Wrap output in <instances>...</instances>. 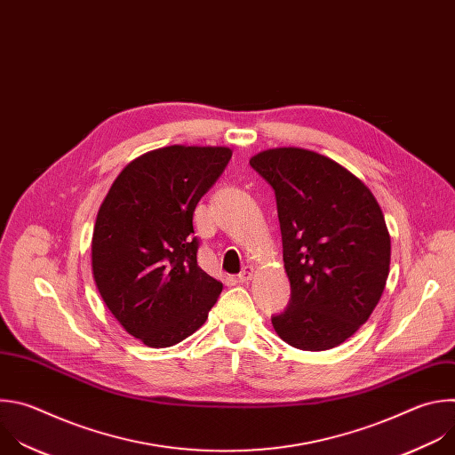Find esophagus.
<instances>
[{
	"label": "esophagus",
	"mask_w": 455,
	"mask_h": 455,
	"mask_svg": "<svg viewBox=\"0 0 455 455\" xmlns=\"http://www.w3.org/2000/svg\"><path fill=\"white\" fill-rule=\"evenodd\" d=\"M252 275H254V268L247 265V267H243V270L238 275V282H240V283H249L251 278H252Z\"/></svg>",
	"instance_id": "1"
}]
</instances>
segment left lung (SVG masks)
Listing matches in <instances>:
<instances>
[{
    "label": "left lung",
    "instance_id": "1",
    "mask_svg": "<svg viewBox=\"0 0 455 455\" xmlns=\"http://www.w3.org/2000/svg\"><path fill=\"white\" fill-rule=\"evenodd\" d=\"M251 166L276 194L289 307L272 326L291 346L324 351L342 344L379 305L391 236L370 188L317 152L268 148Z\"/></svg>",
    "mask_w": 455,
    "mask_h": 455
}]
</instances>
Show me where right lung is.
<instances>
[{
    "label": "right lung",
    "instance_id": "add662e5",
    "mask_svg": "<svg viewBox=\"0 0 455 455\" xmlns=\"http://www.w3.org/2000/svg\"><path fill=\"white\" fill-rule=\"evenodd\" d=\"M228 147L172 145L131 161L91 242L97 289L127 333L168 347L197 331L222 292L199 267L194 212L231 159Z\"/></svg>",
    "mask_w": 455,
    "mask_h": 455
}]
</instances>
